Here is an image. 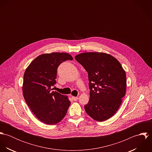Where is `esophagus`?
<instances>
[{
	"instance_id": "obj_1",
	"label": "esophagus",
	"mask_w": 152,
	"mask_h": 152,
	"mask_svg": "<svg viewBox=\"0 0 152 152\" xmlns=\"http://www.w3.org/2000/svg\"><path fill=\"white\" fill-rule=\"evenodd\" d=\"M72 99L73 101H77L78 99V97H76V96H72Z\"/></svg>"
}]
</instances>
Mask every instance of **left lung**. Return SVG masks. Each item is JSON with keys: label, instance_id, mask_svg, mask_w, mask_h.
Segmentation results:
<instances>
[{"label": "left lung", "instance_id": "obj_1", "mask_svg": "<svg viewBox=\"0 0 152 152\" xmlns=\"http://www.w3.org/2000/svg\"><path fill=\"white\" fill-rule=\"evenodd\" d=\"M75 58L88 74L90 98L84 106L87 114L97 121L108 119L118 110L125 95V71L118 60L107 53H84Z\"/></svg>", "mask_w": 152, "mask_h": 152}]
</instances>
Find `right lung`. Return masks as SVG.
<instances>
[{"label": "right lung", "mask_w": 152, "mask_h": 152, "mask_svg": "<svg viewBox=\"0 0 152 152\" xmlns=\"http://www.w3.org/2000/svg\"><path fill=\"white\" fill-rule=\"evenodd\" d=\"M65 53L44 54L36 58L26 68L23 93L28 107L42 122L55 125L65 116L71 102L68 97L54 91L57 68L66 60H72Z\"/></svg>", "instance_id": "obj_1"}]
</instances>
